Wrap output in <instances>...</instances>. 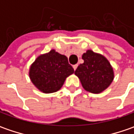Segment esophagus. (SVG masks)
Instances as JSON below:
<instances>
[{
  "mask_svg": "<svg viewBox=\"0 0 134 134\" xmlns=\"http://www.w3.org/2000/svg\"><path fill=\"white\" fill-rule=\"evenodd\" d=\"M73 68H74V70H76V69H77V65H73Z\"/></svg>",
  "mask_w": 134,
  "mask_h": 134,
  "instance_id": "obj_1",
  "label": "esophagus"
}]
</instances>
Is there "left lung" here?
Masks as SVG:
<instances>
[{
    "label": "left lung",
    "instance_id": "8db88e82",
    "mask_svg": "<svg viewBox=\"0 0 134 134\" xmlns=\"http://www.w3.org/2000/svg\"><path fill=\"white\" fill-rule=\"evenodd\" d=\"M84 63L80 64L75 74L83 87L92 93H100L110 85L113 80V70L104 57L88 50L83 54Z\"/></svg>",
    "mask_w": 134,
    "mask_h": 134
}]
</instances>
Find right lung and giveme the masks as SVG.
<instances>
[{"mask_svg":"<svg viewBox=\"0 0 134 134\" xmlns=\"http://www.w3.org/2000/svg\"><path fill=\"white\" fill-rule=\"evenodd\" d=\"M75 72L68 58L51 50L37 57L30 69L34 85L44 93L55 92L63 86L65 78Z\"/></svg>","mask_w":134,"mask_h":134,"instance_id":"right-lung-1","label":"right lung"}]
</instances>
